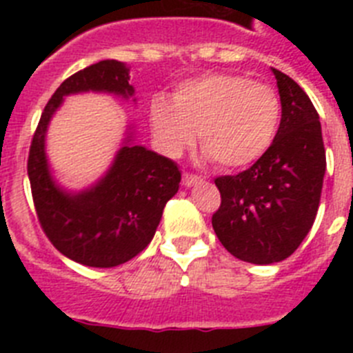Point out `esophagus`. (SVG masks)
<instances>
[{
    "label": "esophagus",
    "instance_id": "34e87169",
    "mask_svg": "<svg viewBox=\"0 0 353 353\" xmlns=\"http://www.w3.org/2000/svg\"><path fill=\"white\" fill-rule=\"evenodd\" d=\"M183 185L185 187H192L196 185V183L203 182V179L201 176H198V174H191V173H183V179H182Z\"/></svg>",
    "mask_w": 353,
    "mask_h": 353
}]
</instances>
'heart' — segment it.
I'll return each instance as SVG.
<instances>
[{"mask_svg":"<svg viewBox=\"0 0 353 353\" xmlns=\"http://www.w3.org/2000/svg\"><path fill=\"white\" fill-rule=\"evenodd\" d=\"M281 102L270 86L239 74H205L180 83L173 99L150 102L152 136L162 154L179 157L194 143L223 168H245L270 148Z\"/></svg>","mask_w":353,"mask_h":353,"instance_id":"obj_1","label":"heart"}]
</instances>
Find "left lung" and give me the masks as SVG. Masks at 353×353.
Instances as JSON below:
<instances>
[{
	"instance_id": "1",
	"label": "left lung",
	"mask_w": 353,
	"mask_h": 353,
	"mask_svg": "<svg viewBox=\"0 0 353 353\" xmlns=\"http://www.w3.org/2000/svg\"><path fill=\"white\" fill-rule=\"evenodd\" d=\"M281 123L270 148L249 170L215 179L221 207L212 226L233 256L254 265L288 258L310 233L325 174L320 117L292 77L272 68Z\"/></svg>"
}]
</instances>
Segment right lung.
<instances>
[{
  "mask_svg": "<svg viewBox=\"0 0 353 353\" xmlns=\"http://www.w3.org/2000/svg\"><path fill=\"white\" fill-rule=\"evenodd\" d=\"M129 79V67L117 60L76 72L49 99L31 141L28 176L40 226L61 254L86 267L109 269L139 254L154 239L162 210L182 180L171 159L132 145L129 130L113 164L88 189L67 191L52 179L46 134L65 97L95 92L130 99Z\"/></svg>",
  "mask_w": 353,
  "mask_h": 353,
  "instance_id": "add662e5",
  "label": "right lung"
}]
</instances>
